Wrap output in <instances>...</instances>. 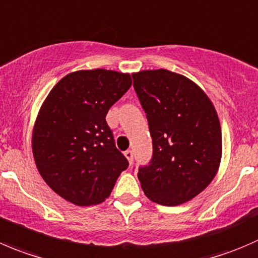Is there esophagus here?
I'll list each match as a JSON object with an SVG mask.
<instances>
[{"label":"esophagus","instance_id":"obj_1","mask_svg":"<svg viewBox=\"0 0 258 258\" xmlns=\"http://www.w3.org/2000/svg\"><path fill=\"white\" fill-rule=\"evenodd\" d=\"M124 156H126V159L128 160L130 164H132V161H134V152H132L131 150H127V151L124 152Z\"/></svg>","mask_w":258,"mask_h":258}]
</instances>
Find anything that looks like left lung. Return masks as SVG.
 I'll return each instance as SVG.
<instances>
[{
	"label": "left lung",
	"mask_w": 258,
	"mask_h": 258,
	"mask_svg": "<svg viewBox=\"0 0 258 258\" xmlns=\"http://www.w3.org/2000/svg\"><path fill=\"white\" fill-rule=\"evenodd\" d=\"M132 78L154 145L151 164L137 174L145 196L166 207L191 201L211 184L221 165L216 108L206 92L181 74L154 69Z\"/></svg>",
	"instance_id": "obj_1"
}]
</instances>
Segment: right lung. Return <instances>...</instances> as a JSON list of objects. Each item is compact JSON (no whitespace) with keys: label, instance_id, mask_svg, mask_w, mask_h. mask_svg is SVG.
<instances>
[{"label":"right lung","instance_id":"right-lung-1","mask_svg":"<svg viewBox=\"0 0 258 258\" xmlns=\"http://www.w3.org/2000/svg\"><path fill=\"white\" fill-rule=\"evenodd\" d=\"M132 86L128 73L88 69L67 74L50 91L32 128V155L42 179L79 207L106 201L128 166L106 122Z\"/></svg>","mask_w":258,"mask_h":258}]
</instances>
